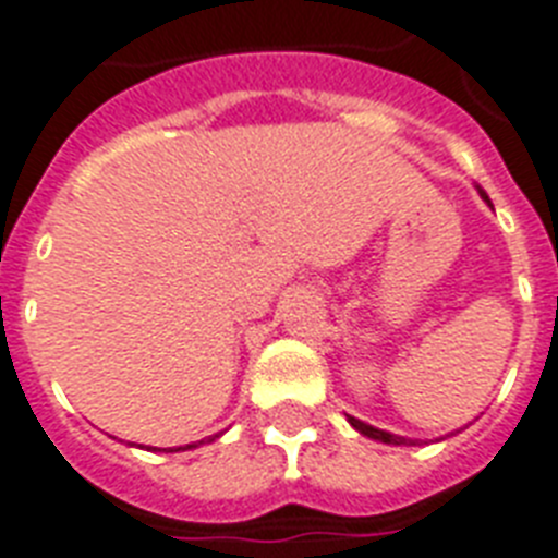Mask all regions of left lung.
Wrapping results in <instances>:
<instances>
[{
	"mask_svg": "<svg viewBox=\"0 0 558 558\" xmlns=\"http://www.w3.org/2000/svg\"><path fill=\"white\" fill-rule=\"evenodd\" d=\"M478 194H482L484 201H487V206H493V203H490V197H487V194H484L482 189H478ZM347 421H350L352 427H355L357 433H361V436L373 438V441L392 444V447H415V444H418V438L392 436V433H387V429H378V427H373V424H366V421H357V418H352V415H347ZM456 433H459V429H456ZM456 433H450V436H456Z\"/></svg>",
	"mask_w": 558,
	"mask_h": 558,
	"instance_id": "1",
	"label": "left lung"
}]
</instances>
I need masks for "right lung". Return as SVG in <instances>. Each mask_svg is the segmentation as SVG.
Here are the masks:
<instances>
[{"mask_svg":"<svg viewBox=\"0 0 558 558\" xmlns=\"http://www.w3.org/2000/svg\"><path fill=\"white\" fill-rule=\"evenodd\" d=\"M215 438H220V433H217V436H211V438H203V441H197V444H185V447H177V450H194V447H201V444L215 441ZM177 450H169V452H177Z\"/></svg>","mask_w":558,"mask_h":558,"instance_id":"add662e5","label":"right lung"}]
</instances>
